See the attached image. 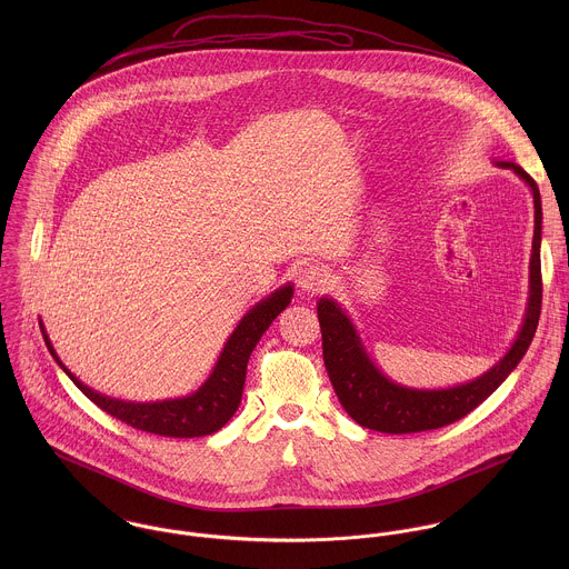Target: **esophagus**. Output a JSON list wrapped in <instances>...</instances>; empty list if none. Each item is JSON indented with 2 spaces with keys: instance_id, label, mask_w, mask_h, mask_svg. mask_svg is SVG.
Wrapping results in <instances>:
<instances>
[{
  "instance_id": "1",
  "label": "esophagus",
  "mask_w": 569,
  "mask_h": 569,
  "mask_svg": "<svg viewBox=\"0 0 569 569\" xmlns=\"http://www.w3.org/2000/svg\"><path fill=\"white\" fill-rule=\"evenodd\" d=\"M298 284L305 293H320L325 291L326 284H328V273H326L325 267L318 264V262H309L300 269V276H298Z\"/></svg>"
}]
</instances>
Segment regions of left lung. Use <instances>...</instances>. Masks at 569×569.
I'll return each instance as SVG.
<instances>
[{
  "mask_svg": "<svg viewBox=\"0 0 569 569\" xmlns=\"http://www.w3.org/2000/svg\"><path fill=\"white\" fill-rule=\"evenodd\" d=\"M512 168L532 190L535 237L530 256V293L521 330L510 350L482 377L447 390H416L390 381L368 357L355 325L341 307L322 298L318 318L322 328L325 366L332 390L348 416L361 427L383 433H416L451 425L473 411L506 381L532 343L541 316V194L537 181L517 163L497 162Z\"/></svg>",
  "mask_w": 569,
  "mask_h": 569,
  "instance_id": "8db88e82",
  "label": "left lung"
}]
</instances>
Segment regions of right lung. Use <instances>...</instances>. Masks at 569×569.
<instances>
[{"label": "right lung", "mask_w": 569, "mask_h": 569, "mask_svg": "<svg viewBox=\"0 0 569 569\" xmlns=\"http://www.w3.org/2000/svg\"><path fill=\"white\" fill-rule=\"evenodd\" d=\"M291 298H293V287L284 284L276 289L269 298L260 300L251 311H247V316H243V320L234 328L212 375L194 395L183 399L156 401V403L120 401L82 386V381H79L57 357L43 325L39 326L50 355L57 359V363L66 370V375L74 381V386L81 390L82 395L102 411L147 433H158L168 438H197V436H210L219 431L234 416L243 397L249 355L256 348L262 332L289 307Z\"/></svg>", "instance_id": "add662e5"}]
</instances>
